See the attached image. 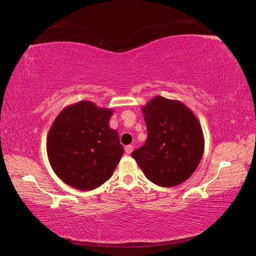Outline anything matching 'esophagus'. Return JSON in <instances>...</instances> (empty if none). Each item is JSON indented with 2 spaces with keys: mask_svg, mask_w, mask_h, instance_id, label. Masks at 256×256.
I'll list each match as a JSON object with an SVG mask.
<instances>
[{
  "mask_svg": "<svg viewBox=\"0 0 256 256\" xmlns=\"http://www.w3.org/2000/svg\"><path fill=\"white\" fill-rule=\"evenodd\" d=\"M132 151H133V146L128 144V146H125V152H126V154H132Z\"/></svg>",
  "mask_w": 256,
  "mask_h": 256,
  "instance_id": "1",
  "label": "esophagus"
}]
</instances>
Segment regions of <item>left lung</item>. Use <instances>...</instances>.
Returning <instances> with one entry per match:
<instances>
[{
	"mask_svg": "<svg viewBox=\"0 0 256 256\" xmlns=\"http://www.w3.org/2000/svg\"><path fill=\"white\" fill-rule=\"evenodd\" d=\"M141 110L148 138L132 157L152 183L164 188L184 183L204 152V136L196 114L184 102L162 96L150 99Z\"/></svg>",
	"mask_w": 256,
	"mask_h": 256,
	"instance_id": "obj_1",
	"label": "left lung"
}]
</instances>
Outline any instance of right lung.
Listing matches in <instances>:
<instances>
[{
  "mask_svg": "<svg viewBox=\"0 0 256 256\" xmlns=\"http://www.w3.org/2000/svg\"><path fill=\"white\" fill-rule=\"evenodd\" d=\"M112 112L81 100L56 116L46 149L52 168L64 183L90 190L110 178L124 152L118 131L110 126Z\"/></svg>",
  "mask_w": 256,
  "mask_h": 256,
  "instance_id": "add662e5",
  "label": "right lung"
}]
</instances>
